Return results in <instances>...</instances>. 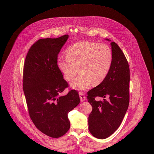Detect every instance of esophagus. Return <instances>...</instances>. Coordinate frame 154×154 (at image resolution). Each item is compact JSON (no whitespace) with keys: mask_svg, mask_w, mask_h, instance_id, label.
Wrapping results in <instances>:
<instances>
[{"mask_svg":"<svg viewBox=\"0 0 154 154\" xmlns=\"http://www.w3.org/2000/svg\"><path fill=\"white\" fill-rule=\"evenodd\" d=\"M79 97H80V99H81V101L82 102V101H84L85 100H86V97H85V94L84 92H79Z\"/></svg>","mask_w":154,"mask_h":154,"instance_id":"esophagus-1","label":"esophagus"}]
</instances>
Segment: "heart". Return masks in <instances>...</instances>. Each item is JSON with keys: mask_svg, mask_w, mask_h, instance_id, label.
Masks as SVG:
<instances>
[{"mask_svg": "<svg viewBox=\"0 0 154 154\" xmlns=\"http://www.w3.org/2000/svg\"><path fill=\"white\" fill-rule=\"evenodd\" d=\"M66 57L57 59V66L68 81L81 73L71 85L76 89L88 88L93 83L99 85L107 78L112 63V52L105 44L89 42H78L66 50Z\"/></svg>", "mask_w": 154, "mask_h": 154, "instance_id": "heart-1", "label": "heart"}]
</instances>
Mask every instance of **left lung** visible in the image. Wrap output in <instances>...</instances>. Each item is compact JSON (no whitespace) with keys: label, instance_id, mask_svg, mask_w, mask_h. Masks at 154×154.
Wrapping results in <instances>:
<instances>
[{"label":"left lung","instance_id":"8db88e82","mask_svg":"<svg viewBox=\"0 0 154 154\" xmlns=\"http://www.w3.org/2000/svg\"><path fill=\"white\" fill-rule=\"evenodd\" d=\"M111 45L113 59L110 72L105 80L89 91L87 95L92 107L88 117L89 131L98 139L109 137L119 128L129 104V63L119 46L115 42ZM97 96L103 100H95Z\"/></svg>","mask_w":154,"mask_h":154}]
</instances>
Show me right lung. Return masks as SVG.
Masks as SVG:
<instances>
[{
  "instance_id": "1",
  "label": "right lung",
  "mask_w": 154,
  "mask_h": 154,
  "mask_svg": "<svg viewBox=\"0 0 154 154\" xmlns=\"http://www.w3.org/2000/svg\"><path fill=\"white\" fill-rule=\"evenodd\" d=\"M68 37L38 40L29 48L23 65V90L30 118L40 131L53 138L69 130L67 114L80 102L74 89L60 96L69 85L57 66V56Z\"/></svg>"
}]
</instances>
